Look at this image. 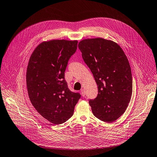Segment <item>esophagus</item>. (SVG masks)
<instances>
[{
	"mask_svg": "<svg viewBox=\"0 0 157 157\" xmlns=\"http://www.w3.org/2000/svg\"><path fill=\"white\" fill-rule=\"evenodd\" d=\"M81 94H82L83 97H84V96H85L86 94H85V92H84V90H83V89H82V90H81Z\"/></svg>",
	"mask_w": 157,
	"mask_h": 157,
	"instance_id": "obj_1",
	"label": "esophagus"
}]
</instances>
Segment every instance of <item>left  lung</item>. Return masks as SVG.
Masks as SVG:
<instances>
[{"mask_svg": "<svg viewBox=\"0 0 157 157\" xmlns=\"http://www.w3.org/2000/svg\"><path fill=\"white\" fill-rule=\"evenodd\" d=\"M78 47L98 86V95L90 100L94 115L113 123L124 114L130 102L132 81L128 59L119 44L102 38L85 39Z\"/></svg>", "mask_w": 157, "mask_h": 157, "instance_id": "obj_1", "label": "left lung"}]
</instances>
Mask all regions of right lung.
Wrapping results in <instances>:
<instances>
[{"instance_id": "obj_1", "label": "right lung", "mask_w": 157, "mask_h": 157, "mask_svg": "<svg viewBox=\"0 0 157 157\" xmlns=\"http://www.w3.org/2000/svg\"><path fill=\"white\" fill-rule=\"evenodd\" d=\"M77 40H53L41 43L31 54L26 71L29 98L38 113L54 124L65 123L74 114L80 95L71 92L65 80L68 59Z\"/></svg>"}]
</instances>
